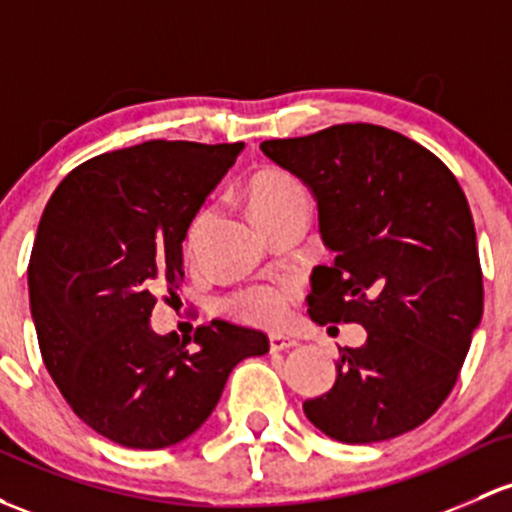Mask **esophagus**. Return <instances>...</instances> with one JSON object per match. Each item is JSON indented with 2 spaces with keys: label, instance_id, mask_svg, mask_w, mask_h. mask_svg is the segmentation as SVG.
<instances>
[{
  "label": "esophagus",
  "instance_id": "esophagus-1",
  "mask_svg": "<svg viewBox=\"0 0 512 512\" xmlns=\"http://www.w3.org/2000/svg\"><path fill=\"white\" fill-rule=\"evenodd\" d=\"M297 346V341L289 336H282V333H272L270 336V351L272 353H279V351H287V348H294Z\"/></svg>",
  "mask_w": 512,
  "mask_h": 512
}]
</instances>
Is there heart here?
<instances>
[{
    "mask_svg": "<svg viewBox=\"0 0 512 512\" xmlns=\"http://www.w3.org/2000/svg\"><path fill=\"white\" fill-rule=\"evenodd\" d=\"M294 201H306V188L294 174L279 166H265L255 171L247 181V203L255 218L277 211ZM206 211H198L188 223L186 245L196 247L206 228ZM289 299H292V287L289 284H265V287H252L247 292H240L233 299V309L238 311L242 319L252 321L260 326H274L287 316Z\"/></svg>",
    "mask_w": 512,
    "mask_h": 512,
    "instance_id": "obj_1",
    "label": "heart"
}]
</instances>
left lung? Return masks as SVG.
<instances>
[{
    "label": "left lung",
    "instance_id": "obj_1",
    "mask_svg": "<svg viewBox=\"0 0 512 512\" xmlns=\"http://www.w3.org/2000/svg\"><path fill=\"white\" fill-rule=\"evenodd\" d=\"M260 149L309 186L336 252L311 274L316 324H360L336 383L304 402L326 437L373 444L427 422L449 397L483 316L476 228L459 181L392 129L333 125Z\"/></svg>",
    "mask_w": 512,
    "mask_h": 512
}]
</instances>
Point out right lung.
<instances>
[{
    "mask_svg": "<svg viewBox=\"0 0 512 512\" xmlns=\"http://www.w3.org/2000/svg\"><path fill=\"white\" fill-rule=\"evenodd\" d=\"M245 144L152 142L75 166L43 208L29 301L43 365L88 427L129 449L191 437L240 360L270 351L215 319L181 338L152 331L157 292L184 279L188 223Z\"/></svg>",
    "mask_w": 512,
    "mask_h": 512,
    "instance_id": "obj_1",
    "label": "right lung"
}]
</instances>
